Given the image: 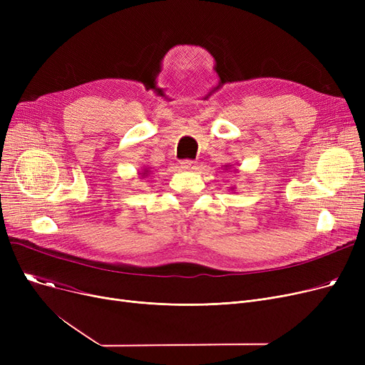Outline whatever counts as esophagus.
Segmentation results:
<instances>
[{"label": "esophagus", "instance_id": "obj_1", "mask_svg": "<svg viewBox=\"0 0 365 365\" xmlns=\"http://www.w3.org/2000/svg\"><path fill=\"white\" fill-rule=\"evenodd\" d=\"M180 167H182L183 170L190 171V170H194V168L197 167V164H195V161H192V160H183V161L180 163Z\"/></svg>", "mask_w": 365, "mask_h": 365}]
</instances>
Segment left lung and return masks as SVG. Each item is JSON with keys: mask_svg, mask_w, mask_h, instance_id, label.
Segmentation results:
<instances>
[{"mask_svg": "<svg viewBox=\"0 0 365 365\" xmlns=\"http://www.w3.org/2000/svg\"><path fill=\"white\" fill-rule=\"evenodd\" d=\"M227 168H229V170H231L232 167H229V165H225V170H227ZM234 189H235V187H234V186H231V190H234Z\"/></svg>", "mask_w": 365, "mask_h": 365, "instance_id": "8db88e82", "label": "left lung"}]
</instances>
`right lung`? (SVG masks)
Listing matches in <instances>:
<instances>
[{
  "instance_id": "obj_1",
  "label": "right lung",
  "mask_w": 365,
  "mask_h": 365,
  "mask_svg": "<svg viewBox=\"0 0 365 365\" xmlns=\"http://www.w3.org/2000/svg\"><path fill=\"white\" fill-rule=\"evenodd\" d=\"M148 175H150V170H149L148 167H143L142 171H139V176H140V178H146Z\"/></svg>"
}]
</instances>
